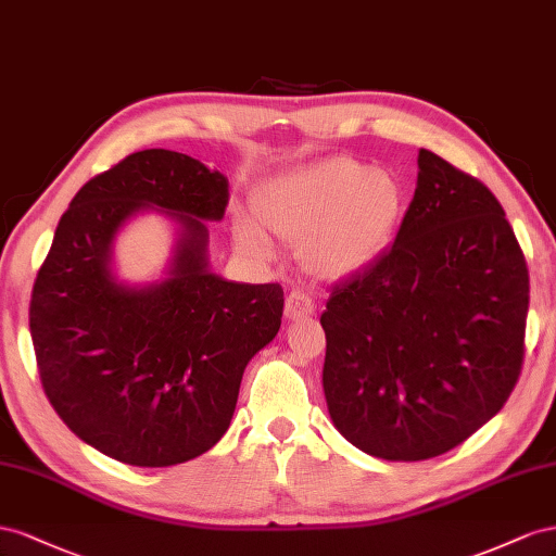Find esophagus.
Here are the masks:
<instances>
[{
  "instance_id": "1",
  "label": "esophagus",
  "mask_w": 556,
  "mask_h": 556,
  "mask_svg": "<svg viewBox=\"0 0 556 556\" xmlns=\"http://www.w3.org/2000/svg\"><path fill=\"white\" fill-rule=\"evenodd\" d=\"M283 314H287L289 321L307 319V316L314 314L312 298L305 295L303 291H291V293L287 295V307H283Z\"/></svg>"
}]
</instances>
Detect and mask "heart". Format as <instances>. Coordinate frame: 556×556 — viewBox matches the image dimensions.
Segmentation results:
<instances>
[{
	"label": "heart",
	"instance_id": "heart-1",
	"mask_svg": "<svg viewBox=\"0 0 556 556\" xmlns=\"http://www.w3.org/2000/svg\"><path fill=\"white\" fill-rule=\"evenodd\" d=\"M407 190L399 174L332 155L279 174L253 190L251 215L235 214V244L273 256L268 235L298 249L309 275L340 281L375 265L399 235Z\"/></svg>",
	"mask_w": 556,
	"mask_h": 556
}]
</instances>
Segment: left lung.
Returning <instances> with one entry per match:
<instances>
[{
    "label": "left lung",
    "mask_w": 556,
    "mask_h": 556,
    "mask_svg": "<svg viewBox=\"0 0 556 556\" xmlns=\"http://www.w3.org/2000/svg\"><path fill=\"white\" fill-rule=\"evenodd\" d=\"M527 312V261L498 200L421 149L393 247L332 289L321 314L332 424L389 462L462 445L510 399Z\"/></svg>",
    "instance_id": "obj_1"
}]
</instances>
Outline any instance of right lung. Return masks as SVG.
I'll return each mask as SVG.
<instances>
[{
    "instance_id": "add662e5",
    "label": "right lung",
    "mask_w": 556,
    "mask_h": 556,
    "mask_svg": "<svg viewBox=\"0 0 556 556\" xmlns=\"http://www.w3.org/2000/svg\"><path fill=\"white\" fill-rule=\"evenodd\" d=\"M226 204L218 169L147 149L90 179L60 218L31 291V344L60 419L116 462L165 468L212 450L247 363L279 332V283L212 273L204 220ZM149 211L175 224L173 256L161 280L123 282L115 237Z\"/></svg>"
}]
</instances>
